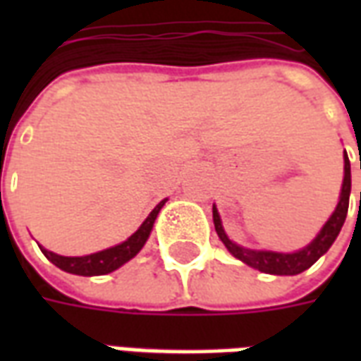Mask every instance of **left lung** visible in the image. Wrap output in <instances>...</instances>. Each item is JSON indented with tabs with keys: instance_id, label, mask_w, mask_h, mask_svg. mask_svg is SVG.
<instances>
[{
	"instance_id": "left-lung-1",
	"label": "left lung",
	"mask_w": 361,
	"mask_h": 361,
	"mask_svg": "<svg viewBox=\"0 0 361 361\" xmlns=\"http://www.w3.org/2000/svg\"><path fill=\"white\" fill-rule=\"evenodd\" d=\"M361 168V164H360ZM350 189H352V173H350V160L346 150H344V180H342L341 197H338V204L334 212L329 216L323 228L319 230V234L311 240L305 247L294 251V253H280V251H267V250H251V247H243L232 242L228 234L224 232L222 220H220L219 209L216 204H212V220H214V230L226 245V250L240 259L245 265L253 267L261 272L267 274H280V276H294L300 272L307 271L321 255H325L329 247L333 245L336 235L341 234V228L346 220L348 214V201H350ZM361 199V193H360Z\"/></svg>"
}]
</instances>
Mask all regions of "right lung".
Wrapping results in <instances>:
<instances>
[{
    "instance_id": "add662e5",
    "label": "right lung",
    "mask_w": 361,
    "mask_h": 361,
    "mask_svg": "<svg viewBox=\"0 0 361 361\" xmlns=\"http://www.w3.org/2000/svg\"><path fill=\"white\" fill-rule=\"evenodd\" d=\"M166 201L168 199L160 201L150 211V214L145 219V222L137 228V232L129 235L126 242L118 243L114 247H108V250L96 251V253L82 255V257H63V255H58L54 251L44 250L42 245H38V247L61 271L71 272V274H79V276H100V274H108V272H114L121 265H126L127 261H131L142 250V245L147 243L150 232H152V226H154V220H157L158 212L164 207Z\"/></svg>"
}]
</instances>
